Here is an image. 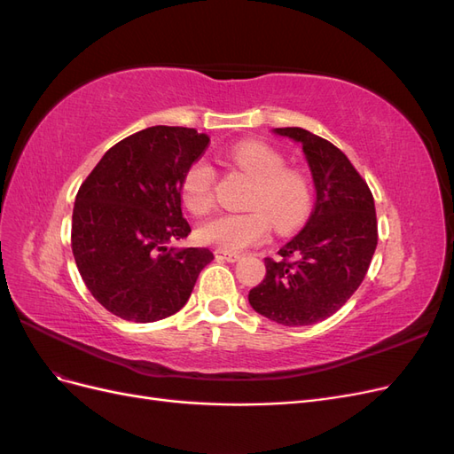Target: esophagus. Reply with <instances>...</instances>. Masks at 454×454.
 <instances>
[{
    "instance_id": "34e87169",
    "label": "esophagus",
    "mask_w": 454,
    "mask_h": 454,
    "mask_svg": "<svg viewBox=\"0 0 454 454\" xmlns=\"http://www.w3.org/2000/svg\"><path fill=\"white\" fill-rule=\"evenodd\" d=\"M215 257L222 259V261H227V263H237V261L240 259L239 254H232V252H223V250H215Z\"/></svg>"
}]
</instances>
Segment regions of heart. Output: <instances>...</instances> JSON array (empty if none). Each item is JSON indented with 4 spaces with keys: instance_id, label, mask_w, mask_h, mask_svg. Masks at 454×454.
<instances>
[{
    "instance_id": "obj_1",
    "label": "heart",
    "mask_w": 454,
    "mask_h": 454,
    "mask_svg": "<svg viewBox=\"0 0 454 454\" xmlns=\"http://www.w3.org/2000/svg\"><path fill=\"white\" fill-rule=\"evenodd\" d=\"M231 164L248 174L254 185L246 199V212L215 215L199 227V239L223 252H239L265 240L270 223L278 232H290L305 223L310 212V184L303 172L286 168L278 149L263 142H240L229 149ZM215 170L197 160L182 180V199L187 208L202 215L214 206Z\"/></svg>"
}]
</instances>
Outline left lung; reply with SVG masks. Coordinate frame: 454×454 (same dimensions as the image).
I'll list each match as a JSON object with an SVG mask.
<instances>
[{
    "label": "left lung",
    "instance_id": "left-lung-1",
    "mask_svg": "<svg viewBox=\"0 0 454 454\" xmlns=\"http://www.w3.org/2000/svg\"><path fill=\"white\" fill-rule=\"evenodd\" d=\"M303 145L316 189L307 225L265 257L263 282L248 294L255 312L282 325H310L335 314L358 290L377 248L375 200L339 147L305 129H274Z\"/></svg>",
    "mask_w": 454,
    "mask_h": 454
}]
</instances>
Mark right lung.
Instances as JSON below:
<instances>
[{
    "mask_svg": "<svg viewBox=\"0 0 454 454\" xmlns=\"http://www.w3.org/2000/svg\"><path fill=\"white\" fill-rule=\"evenodd\" d=\"M210 138L195 129L149 127L121 140L79 187L72 250L92 297L129 322H157L180 310L208 248H174L191 227L182 180Z\"/></svg>",
    "mask_w": 454,
    "mask_h": 454,
    "instance_id": "add662e5",
    "label": "right lung"
}]
</instances>
